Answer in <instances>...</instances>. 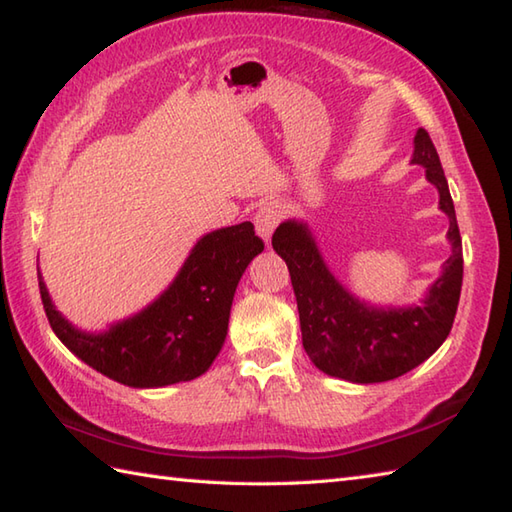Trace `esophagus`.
<instances>
[{
	"mask_svg": "<svg viewBox=\"0 0 512 512\" xmlns=\"http://www.w3.org/2000/svg\"><path fill=\"white\" fill-rule=\"evenodd\" d=\"M281 217H284V209H281L279 202H266L262 209L255 213V231L266 244L270 242V237H273Z\"/></svg>",
	"mask_w": 512,
	"mask_h": 512,
	"instance_id": "obj_1",
	"label": "esophagus"
}]
</instances>
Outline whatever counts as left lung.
<instances>
[{
  "label": "left lung",
  "instance_id": "1",
  "mask_svg": "<svg viewBox=\"0 0 512 512\" xmlns=\"http://www.w3.org/2000/svg\"><path fill=\"white\" fill-rule=\"evenodd\" d=\"M411 165H420L438 189L451 244V257L418 306L380 308L354 297L332 275L306 222L286 220L273 235L295 288L303 347L323 374L358 385L385 383L427 361L451 332L462 290V237L440 156L422 127Z\"/></svg>",
  "mask_w": 512,
  "mask_h": 512
}]
</instances>
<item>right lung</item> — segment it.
Returning <instances> with one entry per match:
<instances>
[{
  "mask_svg": "<svg viewBox=\"0 0 512 512\" xmlns=\"http://www.w3.org/2000/svg\"><path fill=\"white\" fill-rule=\"evenodd\" d=\"M262 250L250 222L202 235L158 299L103 332L74 328L39 273L43 310L59 341L116 383L138 389L184 383L202 376L220 354L235 288Z\"/></svg>",
  "mask_w": 512,
  "mask_h": 512,
  "instance_id": "right-lung-1",
  "label": "right lung"
}]
</instances>
